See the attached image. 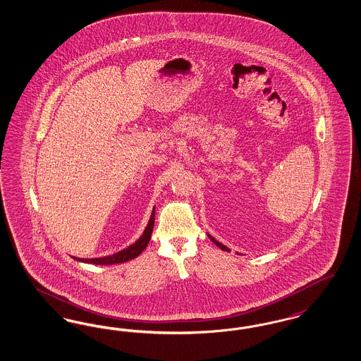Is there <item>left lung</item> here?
Segmentation results:
<instances>
[{"mask_svg":"<svg viewBox=\"0 0 361 361\" xmlns=\"http://www.w3.org/2000/svg\"><path fill=\"white\" fill-rule=\"evenodd\" d=\"M208 236H209V239H211V240H212V242H214V243H215V245H216L219 248H221V250H224V251H228V252L231 251L228 247H226V245H221L220 242H217L216 239H215V238H212L209 233H208Z\"/></svg>","mask_w":361,"mask_h":361,"instance_id":"8db88e82","label":"left lung"}]
</instances>
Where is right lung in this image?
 Listing matches in <instances>:
<instances>
[{"mask_svg":"<svg viewBox=\"0 0 361 361\" xmlns=\"http://www.w3.org/2000/svg\"><path fill=\"white\" fill-rule=\"evenodd\" d=\"M154 212H156V211H154V208H153L152 215H150L149 223H147V226H146V228H145L144 233L141 235V238H140L135 243L129 245L128 248H125V250H122V251H119V252H116V254H113V255L103 257V258L82 259V258H75V257H73V259L79 260V262H85V263H92V264H116V263H123V262H128V260L137 258V257L144 251L145 248H146V245L149 243V240H150V236H152V232H153V226H154V216H156Z\"/></svg>","mask_w":361,"mask_h":361,"instance_id":"right-lung-1","label":"right lung"}]
</instances>
